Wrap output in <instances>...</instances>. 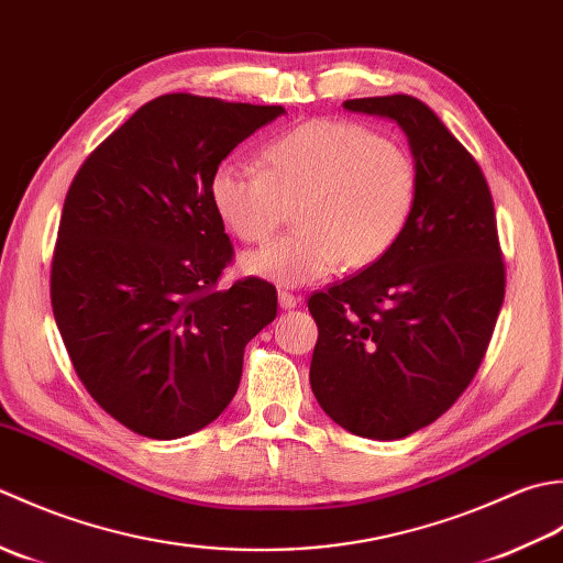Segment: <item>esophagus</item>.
<instances>
[{
  "label": "esophagus",
  "instance_id": "obj_1",
  "mask_svg": "<svg viewBox=\"0 0 563 563\" xmlns=\"http://www.w3.org/2000/svg\"><path fill=\"white\" fill-rule=\"evenodd\" d=\"M298 303H301V296H296L294 291H286V289L279 291V306L284 308V311L286 308H296Z\"/></svg>",
  "mask_w": 563,
  "mask_h": 563
}]
</instances>
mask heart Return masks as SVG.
<instances>
[{
    "label": "heart",
    "instance_id": "1",
    "mask_svg": "<svg viewBox=\"0 0 563 563\" xmlns=\"http://www.w3.org/2000/svg\"><path fill=\"white\" fill-rule=\"evenodd\" d=\"M265 165L225 159L213 172L211 199L243 243H265L296 206L301 228L243 260L250 274L282 286L320 282L342 262L382 260L418 203L412 155L354 121L296 125L267 145Z\"/></svg>",
    "mask_w": 563,
    "mask_h": 563
}]
</instances>
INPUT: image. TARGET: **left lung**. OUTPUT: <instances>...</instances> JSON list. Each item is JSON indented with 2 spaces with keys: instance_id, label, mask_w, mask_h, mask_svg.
<instances>
[{
  "instance_id": "obj_1",
  "label": "left lung",
  "mask_w": 563,
  "mask_h": 563,
  "mask_svg": "<svg viewBox=\"0 0 563 563\" xmlns=\"http://www.w3.org/2000/svg\"><path fill=\"white\" fill-rule=\"evenodd\" d=\"M408 135L420 189L382 260L308 298L318 325L311 388L340 428L400 440L466 391L506 296L488 181L430 107L408 95L347 99Z\"/></svg>"
}]
</instances>
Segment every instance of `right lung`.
<instances>
[{
    "label": "right lung",
    "instance_id": "1",
    "mask_svg": "<svg viewBox=\"0 0 563 563\" xmlns=\"http://www.w3.org/2000/svg\"><path fill=\"white\" fill-rule=\"evenodd\" d=\"M282 113L163 95L85 159L67 191L51 267L55 323L89 396L143 438L177 440L221 416L245 345L277 318L265 279L218 289L233 243L211 179Z\"/></svg>",
    "mask_w": 563,
    "mask_h": 563
}]
</instances>
